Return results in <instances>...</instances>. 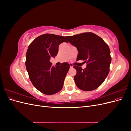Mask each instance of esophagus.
I'll return each mask as SVG.
<instances>
[{"mask_svg":"<svg viewBox=\"0 0 131 131\" xmlns=\"http://www.w3.org/2000/svg\"><path fill=\"white\" fill-rule=\"evenodd\" d=\"M69 65H70V68H73V65L72 64H71V63H69Z\"/></svg>","mask_w":131,"mask_h":131,"instance_id":"1","label":"esophagus"}]
</instances>
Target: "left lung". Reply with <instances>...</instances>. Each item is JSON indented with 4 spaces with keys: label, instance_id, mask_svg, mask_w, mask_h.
<instances>
[{
    "label": "left lung",
    "instance_id": "obj_1",
    "mask_svg": "<svg viewBox=\"0 0 131 131\" xmlns=\"http://www.w3.org/2000/svg\"><path fill=\"white\" fill-rule=\"evenodd\" d=\"M68 42L77 47L79 53L77 61L84 60L86 68L74 66L77 70L74 81L79 89L92 91L100 86L109 72L112 61L108 45L93 33H84L66 37Z\"/></svg>",
    "mask_w": 131,
    "mask_h": 131
}]
</instances>
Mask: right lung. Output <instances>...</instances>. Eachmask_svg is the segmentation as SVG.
<instances>
[{"label": "right lung", "instance_id": "1", "mask_svg": "<svg viewBox=\"0 0 131 131\" xmlns=\"http://www.w3.org/2000/svg\"><path fill=\"white\" fill-rule=\"evenodd\" d=\"M67 42L64 37L45 34L35 38L28 48L26 66L33 86L43 94H53L60 91L70 65L67 62L61 66H52L50 62L58 52L61 43Z\"/></svg>", "mask_w": 131, "mask_h": 131}]
</instances>
